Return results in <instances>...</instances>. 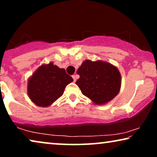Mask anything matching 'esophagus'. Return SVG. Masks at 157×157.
Listing matches in <instances>:
<instances>
[{
    "label": "esophagus",
    "mask_w": 157,
    "mask_h": 157,
    "mask_svg": "<svg viewBox=\"0 0 157 157\" xmlns=\"http://www.w3.org/2000/svg\"><path fill=\"white\" fill-rule=\"evenodd\" d=\"M72 78H74V81H76L77 80V78H78V75H73Z\"/></svg>",
    "instance_id": "1"
}]
</instances>
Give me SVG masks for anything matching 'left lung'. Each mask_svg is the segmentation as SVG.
<instances>
[{"mask_svg": "<svg viewBox=\"0 0 157 157\" xmlns=\"http://www.w3.org/2000/svg\"><path fill=\"white\" fill-rule=\"evenodd\" d=\"M76 85L94 104H106L118 95L121 78L119 69L108 62L85 60L77 70Z\"/></svg>", "mask_w": 157, "mask_h": 157, "instance_id": "left-lung-1", "label": "left lung"}]
</instances>
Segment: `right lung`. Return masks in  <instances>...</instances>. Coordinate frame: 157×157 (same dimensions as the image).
<instances>
[{"label": "right lung", "instance_id": "right-lung-1", "mask_svg": "<svg viewBox=\"0 0 157 157\" xmlns=\"http://www.w3.org/2000/svg\"><path fill=\"white\" fill-rule=\"evenodd\" d=\"M73 81L64 68L53 65V62L43 64L28 80V95L37 106H49L63 95L66 86Z\"/></svg>", "mask_w": 157, "mask_h": 157}]
</instances>
